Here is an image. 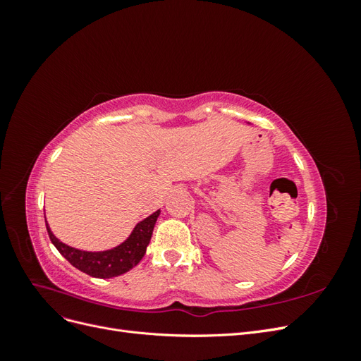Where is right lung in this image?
Returning <instances> with one entry per match:
<instances>
[{
	"label": "right lung",
	"instance_id": "1",
	"mask_svg": "<svg viewBox=\"0 0 361 361\" xmlns=\"http://www.w3.org/2000/svg\"><path fill=\"white\" fill-rule=\"evenodd\" d=\"M158 216L159 211L149 215L146 220L140 221L135 226L133 233H130L123 244L105 251H82L63 244L52 235L47 220L45 223L51 243L56 245L60 255L71 265L96 279H111L125 274V272L133 269L143 259Z\"/></svg>",
	"mask_w": 361,
	"mask_h": 361
}]
</instances>
